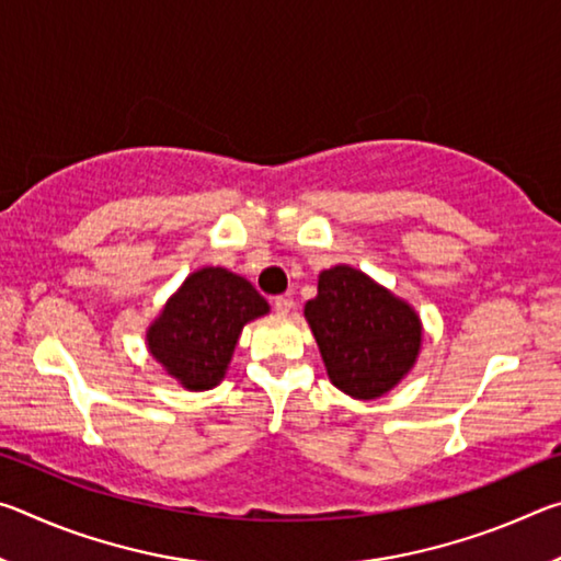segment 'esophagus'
Listing matches in <instances>:
<instances>
[{"label":"esophagus","mask_w":561,"mask_h":561,"mask_svg":"<svg viewBox=\"0 0 561 561\" xmlns=\"http://www.w3.org/2000/svg\"><path fill=\"white\" fill-rule=\"evenodd\" d=\"M291 307H294V299L289 297V294H282V297H274V311H277V314H289L291 311Z\"/></svg>","instance_id":"obj_1"}]
</instances>
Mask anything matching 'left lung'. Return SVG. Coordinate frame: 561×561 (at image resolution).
Masks as SVG:
<instances>
[{"label":"left lung","mask_w":561,"mask_h":561,"mask_svg":"<svg viewBox=\"0 0 561 561\" xmlns=\"http://www.w3.org/2000/svg\"><path fill=\"white\" fill-rule=\"evenodd\" d=\"M304 317L331 383L358 401L401 383L421 351L423 327L411 304L348 264L319 274V294L304 304Z\"/></svg>","instance_id":"left-lung-1"}]
</instances>
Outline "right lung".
<instances>
[{
    "mask_svg": "<svg viewBox=\"0 0 561 561\" xmlns=\"http://www.w3.org/2000/svg\"><path fill=\"white\" fill-rule=\"evenodd\" d=\"M267 311V299L240 274L203 267L148 327V351L187 391H207L225 378L242 327Z\"/></svg>",
    "mask_w": 561,
    "mask_h": 561,
    "instance_id": "add662e5",
    "label": "right lung"
}]
</instances>
